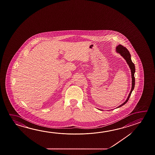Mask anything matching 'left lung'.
<instances>
[{
	"mask_svg": "<svg viewBox=\"0 0 155 155\" xmlns=\"http://www.w3.org/2000/svg\"><path fill=\"white\" fill-rule=\"evenodd\" d=\"M116 51L117 52V53H119L127 61V64H128V65L129 66L130 69L131 70V78H132V87H131V89L130 92L129 94L128 97H127V99H126V101L123 104L120 105L119 106L117 107V108H118V107H122L123 105H124V104L127 103V102L128 101V100L129 99L130 97L131 96V94L132 93V91L134 89V85H135V78H134V73H135V66H134V64L132 63V61H131V54L130 53L129 51L127 50V49L126 48H125L123 46L121 45H118L116 48Z\"/></svg>",
	"mask_w": 155,
	"mask_h": 155,
	"instance_id": "left-lung-1",
	"label": "left lung"
}]
</instances>
